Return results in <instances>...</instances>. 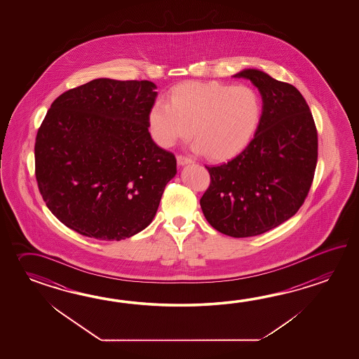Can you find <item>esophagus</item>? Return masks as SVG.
<instances>
[{
    "label": "esophagus",
    "instance_id": "esophagus-1",
    "mask_svg": "<svg viewBox=\"0 0 359 359\" xmlns=\"http://www.w3.org/2000/svg\"><path fill=\"white\" fill-rule=\"evenodd\" d=\"M177 163H178V165L183 167V165H187V164H192L194 161H192V159H190V158H187V156L178 155V156H177Z\"/></svg>",
    "mask_w": 359,
    "mask_h": 359
}]
</instances>
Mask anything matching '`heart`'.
Segmentation results:
<instances>
[{
	"label": "heart",
	"mask_w": 359,
	"mask_h": 359,
	"mask_svg": "<svg viewBox=\"0 0 359 359\" xmlns=\"http://www.w3.org/2000/svg\"><path fill=\"white\" fill-rule=\"evenodd\" d=\"M263 102L249 86L186 82L175 87L168 102L149 113L153 138L163 147L192 136V149L209 161H229L241 153L259 127Z\"/></svg>",
	"instance_id": "obj_1"
}]
</instances>
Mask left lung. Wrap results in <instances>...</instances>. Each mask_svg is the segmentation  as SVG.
I'll return each instance as SVG.
<instances>
[{"instance_id":"left-lung-1","label":"left lung","mask_w":359,"mask_h":359,"mask_svg":"<svg viewBox=\"0 0 359 359\" xmlns=\"http://www.w3.org/2000/svg\"><path fill=\"white\" fill-rule=\"evenodd\" d=\"M249 79L263 113L250 144L236 158L206 167L210 186L200 198L206 221L232 237L262 235L290 219L303 205L317 165V130L303 95L258 69Z\"/></svg>"}]
</instances>
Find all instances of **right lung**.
<instances>
[{
	"label": "right lung",
	"instance_id": "1",
	"mask_svg": "<svg viewBox=\"0 0 359 359\" xmlns=\"http://www.w3.org/2000/svg\"><path fill=\"white\" fill-rule=\"evenodd\" d=\"M150 81L93 79L55 100L34 146L36 178L47 208L83 236L121 241L145 229L175 155L156 145Z\"/></svg>",
	"mask_w": 359,
	"mask_h": 359
}]
</instances>
